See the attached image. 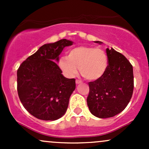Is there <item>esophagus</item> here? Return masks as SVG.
Returning a JSON list of instances; mask_svg holds the SVG:
<instances>
[{
	"instance_id": "34e87169",
	"label": "esophagus",
	"mask_w": 149,
	"mask_h": 149,
	"mask_svg": "<svg viewBox=\"0 0 149 149\" xmlns=\"http://www.w3.org/2000/svg\"><path fill=\"white\" fill-rule=\"evenodd\" d=\"M76 84H80V83H82V81L80 80H76Z\"/></svg>"
}]
</instances>
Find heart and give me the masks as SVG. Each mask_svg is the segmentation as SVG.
I'll use <instances>...</instances> for the list:
<instances>
[{
    "instance_id": "b5f03b06",
    "label": "heart",
    "mask_w": 149,
    "mask_h": 149,
    "mask_svg": "<svg viewBox=\"0 0 149 149\" xmlns=\"http://www.w3.org/2000/svg\"><path fill=\"white\" fill-rule=\"evenodd\" d=\"M109 59L102 49L91 46H78L71 49L69 55L59 60V66L68 78H73L78 73V67L85 79L95 80L104 76L107 71Z\"/></svg>"
}]
</instances>
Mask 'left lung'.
Here are the masks:
<instances>
[{"instance_id":"8db88e82","label":"left lung","mask_w":149,"mask_h":149,"mask_svg":"<svg viewBox=\"0 0 149 149\" xmlns=\"http://www.w3.org/2000/svg\"><path fill=\"white\" fill-rule=\"evenodd\" d=\"M107 54L109 59L107 71L100 78L88 83L89 110L100 118L113 117L123 111L130 101L134 89L130 62L113 48H107Z\"/></svg>"}]
</instances>
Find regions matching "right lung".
<instances>
[{"instance_id": "1", "label": "right lung", "mask_w": 149, "mask_h": 149, "mask_svg": "<svg viewBox=\"0 0 149 149\" xmlns=\"http://www.w3.org/2000/svg\"><path fill=\"white\" fill-rule=\"evenodd\" d=\"M72 44L66 39L45 44L19 67V97L27 111L38 119L55 120L67 110L76 80L65 78L55 61L63 49Z\"/></svg>"}]
</instances>
